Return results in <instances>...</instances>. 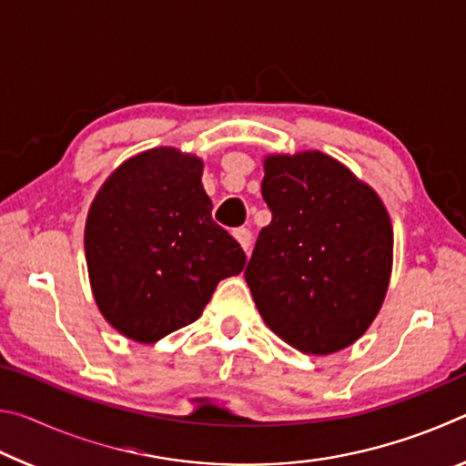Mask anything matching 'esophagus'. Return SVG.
<instances>
[{"mask_svg": "<svg viewBox=\"0 0 466 466\" xmlns=\"http://www.w3.org/2000/svg\"><path fill=\"white\" fill-rule=\"evenodd\" d=\"M232 234H234V238L240 242V247L244 248V252H248L250 250V242H252V234H250L248 228H236Z\"/></svg>", "mask_w": 466, "mask_h": 466, "instance_id": "1", "label": "esophagus"}]
</instances>
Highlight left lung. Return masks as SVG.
<instances>
[{
    "label": "left lung",
    "mask_w": 466,
    "mask_h": 466,
    "mask_svg": "<svg viewBox=\"0 0 466 466\" xmlns=\"http://www.w3.org/2000/svg\"><path fill=\"white\" fill-rule=\"evenodd\" d=\"M271 224L244 271L265 325L312 356L345 350L389 289L392 226L372 187L322 152L267 156Z\"/></svg>",
    "instance_id": "obj_1"
}]
</instances>
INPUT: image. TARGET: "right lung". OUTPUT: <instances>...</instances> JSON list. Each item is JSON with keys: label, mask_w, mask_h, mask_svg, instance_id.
<instances>
[{"label": "right lung", "mask_w": 466, "mask_h": 466, "mask_svg": "<svg viewBox=\"0 0 466 466\" xmlns=\"http://www.w3.org/2000/svg\"><path fill=\"white\" fill-rule=\"evenodd\" d=\"M203 162L175 147L125 160L90 205L84 230L94 299L110 327L156 343L201 317L247 255L211 219Z\"/></svg>", "instance_id": "1"}]
</instances>
